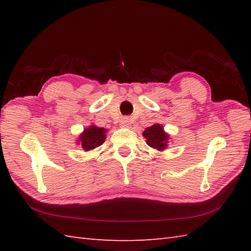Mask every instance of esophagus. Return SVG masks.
Masks as SVG:
<instances>
[{"mask_svg": "<svg viewBox=\"0 0 251 251\" xmlns=\"http://www.w3.org/2000/svg\"><path fill=\"white\" fill-rule=\"evenodd\" d=\"M120 125H121V127H123V128H127V127L130 126V122L128 119H127V117H123L120 122Z\"/></svg>", "mask_w": 251, "mask_h": 251, "instance_id": "esophagus-1", "label": "esophagus"}]
</instances>
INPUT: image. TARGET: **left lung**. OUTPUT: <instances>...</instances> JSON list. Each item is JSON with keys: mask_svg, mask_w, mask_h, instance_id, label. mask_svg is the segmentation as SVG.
Returning <instances> with one entry per match:
<instances>
[{"mask_svg": "<svg viewBox=\"0 0 251 251\" xmlns=\"http://www.w3.org/2000/svg\"><path fill=\"white\" fill-rule=\"evenodd\" d=\"M142 136L146 138L148 146L159 152L166 150L170 139L169 134L164 130V127L161 124H153L150 127H147L146 130L142 132Z\"/></svg>", "mask_w": 251, "mask_h": 251, "instance_id": "1", "label": "left lung"}]
</instances>
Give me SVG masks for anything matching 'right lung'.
Segmentation results:
<instances>
[{
    "instance_id": "obj_1",
    "label": "right lung",
    "mask_w": 251,
    "mask_h": 251,
    "mask_svg": "<svg viewBox=\"0 0 251 251\" xmlns=\"http://www.w3.org/2000/svg\"><path fill=\"white\" fill-rule=\"evenodd\" d=\"M106 138V129L103 127H98L96 125H90L79 134L76 145L81 146L85 152L93 151L96 148L100 147L104 142Z\"/></svg>"
}]
</instances>
